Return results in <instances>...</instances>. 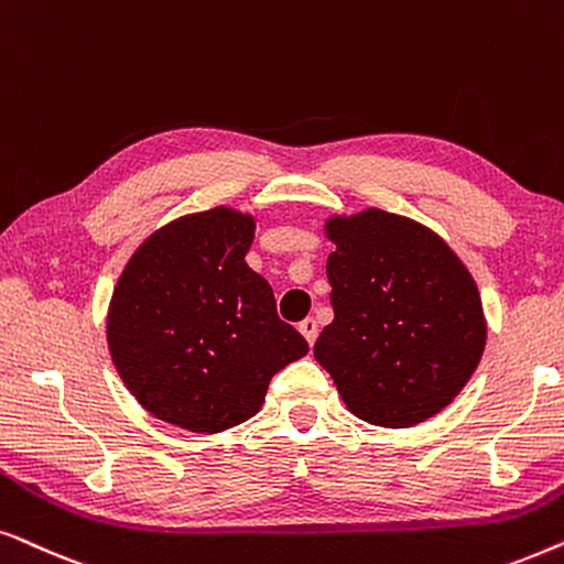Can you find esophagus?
<instances>
[{
  "label": "esophagus",
  "instance_id": "1",
  "mask_svg": "<svg viewBox=\"0 0 564 564\" xmlns=\"http://www.w3.org/2000/svg\"><path fill=\"white\" fill-rule=\"evenodd\" d=\"M299 333H302V335L306 337V343L314 345V340H317V333H319L317 319H314V317H306V319L299 322Z\"/></svg>",
  "mask_w": 564,
  "mask_h": 564
}]
</instances>
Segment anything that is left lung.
Listing matches in <instances>:
<instances>
[{
    "mask_svg": "<svg viewBox=\"0 0 564 564\" xmlns=\"http://www.w3.org/2000/svg\"><path fill=\"white\" fill-rule=\"evenodd\" d=\"M335 319L314 343L352 415L410 427L433 417L475 373L487 340L482 299L459 254L408 216L364 208L329 216Z\"/></svg>",
    "mask_w": 564,
    "mask_h": 564,
    "instance_id": "8db88e82",
    "label": "left lung"
}]
</instances>
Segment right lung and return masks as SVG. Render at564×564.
Listing matches in <instances>:
<instances>
[{"mask_svg":"<svg viewBox=\"0 0 564 564\" xmlns=\"http://www.w3.org/2000/svg\"><path fill=\"white\" fill-rule=\"evenodd\" d=\"M254 216L216 206L152 231L120 273L108 348L129 392L162 423L221 433L258 415L270 379L310 345L278 319L245 262Z\"/></svg>","mask_w":564,"mask_h":564,"instance_id":"obj_1","label":"right lung"}]
</instances>
